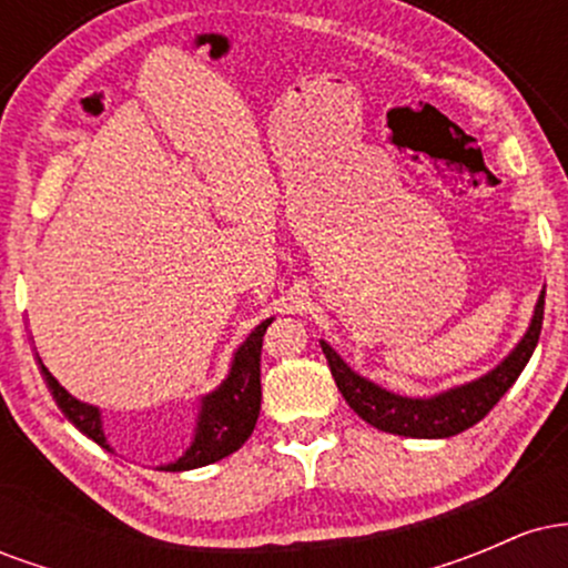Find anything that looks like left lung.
<instances>
[{"label": "left lung", "mask_w": 568, "mask_h": 568, "mask_svg": "<svg viewBox=\"0 0 568 568\" xmlns=\"http://www.w3.org/2000/svg\"><path fill=\"white\" fill-rule=\"evenodd\" d=\"M542 317L545 291L539 293L537 310H534L526 336L520 338L518 347L497 368L488 371L480 379L462 384V387H454L435 397H403L387 393L379 384L357 376L328 344L321 342V347L331 366V374H334L338 393L371 427L382 429V433L406 435V438H452V435H459L467 427L478 425L488 410L497 406L499 397L513 387L520 371L529 363L534 347H537Z\"/></svg>", "instance_id": "left-lung-1"}]
</instances>
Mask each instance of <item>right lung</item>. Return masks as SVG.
<instances>
[{
  "label": "right lung",
  "instance_id": "1",
  "mask_svg": "<svg viewBox=\"0 0 568 568\" xmlns=\"http://www.w3.org/2000/svg\"><path fill=\"white\" fill-rule=\"evenodd\" d=\"M270 323L272 317L245 338L243 347L234 355L230 376H226V382L221 384L216 393L202 397L197 433H194L192 446L186 448V454L181 456L179 462L168 465L165 470L181 473L194 470V467L213 465V462L237 452V448L251 438L258 419V410H262V342ZM39 368H42L48 389L53 393L63 416H67L80 433L88 435L90 440H95L98 446L109 448L106 438H103L101 414H98V408L71 397L67 389L55 382V376L42 366V361H39Z\"/></svg>",
  "mask_w": 568,
  "mask_h": 568
}]
</instances>
